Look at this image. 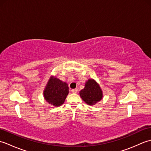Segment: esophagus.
<instances>
[{"label": "esophagus", "mask_w": 151, "mask_h": 151, "mask_svg": "<svg viewBox=\"0 0 151 151\" xmlns=\"http://www.w3.org/2000/svg\"><path fill=\"white\" fill-rule=\"evenodd\" d=\"M71 92L73 93H76L78 92V89H71Z\"/></svg>", "instance_id": "esophagus-1"}]
</instances>
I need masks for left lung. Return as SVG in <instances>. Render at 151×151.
<instances>
[{"mask_svg":"<svg viewBox=\"0 0 151 151\" xmlns=\"http://www.w3.org/2000/svg\"><path fill=\"white\" fill-rule=\"evenodd\" d=\"M102 91L100 86L93 79L86 81L84 88L80 91V96L88 105H94L102 99Z\"/></svg>","mask_w":151,"mask_h":151,"instance_id":"left-lung-1","label":"left lung"}]
</instances>
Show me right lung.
I'll use <instances>...</instances> for the list:
<instances>
[{
	"instance_id": "1",
	"label": "right lung",
	"mask_w": 151,
	"mask_h": 151,
	"mask_svg": "<svg viewBox=\"0 0 151 151\" xmlns=\"http://www.w3.org/2000/svg\"><path fill=\"white\" fill-rule=\"evenodd\" d=\"M68 93L69 87L67 83L55 76H51L43 91L45 99L54 106L63 104Z\"/></svg>"
}]
</instances>
